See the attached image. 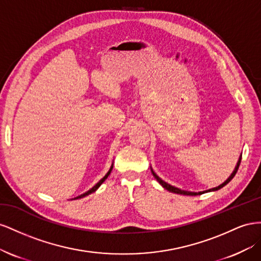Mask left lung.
<instances>
[{
	"instance_id": "8db88e82",
	"label": "left lung",
	"mask_w": 261,
	"mask_h": 261,
	"mask_svg": "<svg viewBox=\"0 0 261 261\" xmlns=\"http://www.w3.org/2000/svg\"><path fill=\"white\" fill-rule=\"evenodd\" d=\"M241 161H242V155H241V158H240V160H238V162H237V165H236V167H235V169L233 170V173L230 174V176L227 178V179L223 182L222 185H220V186H218V187H215V188H212V189H209V190H205V191H200V192H191V191H186V190H181V189H179V188H176V187H174V186H170L169 184H167V182H165L164 180H162L161 178L156 175L155 173H154V170L151 168V170H152V174H153V176L155 177V179L158 180L164 188L165 189H167L168 191H170V192H174V193H178V195H185V196H198V195H202V193H205V192H210V191H215V190H219V189H221V188H223L224 187L225 185H227L230 180L233 179L234 178V176H235V174L237 173V170H238V167H240V164H241Z\"/></svg>"
}]
</instances>
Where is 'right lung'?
Listing matches in <instances>:
<instances>
[{
    "label": "right lung",
    "instance_id": "obj_1",
    "mask_svg": "<svg viewBox=\"0 0 261 261\" xmlns=\"http://www.w3.org/2000/svg\"><path fill=\"white\" fill-rule=\"evenodd\" d=\"M111 170H113V165H111V167H110V169L108 170V173L105 175V176H103L102 178H101V179L97 182V184H96L95 186H94V187L92 188V189H89L88 191H86L85 193H83V195H81V196H77L76 198H74V199H81V198H83V197H86V196H88V195H91V193H93V192H95L96 190H97L98 188H99V186L103 182V181H105L106 179H107V177L110 175V173H111Z\"/></svg>",
    "mask_w": 261,
    "mask_h": 261
}]
</instances>
